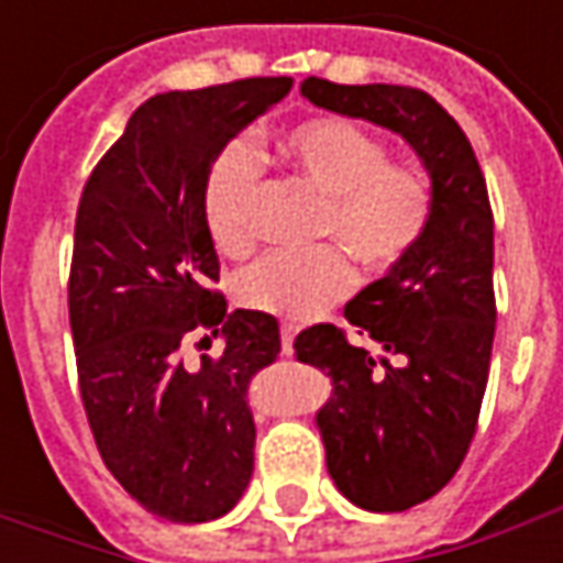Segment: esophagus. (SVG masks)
I'll list each match as a JSON object with an SVG mask.
<instances>
[{
  "label": "esophagus",
  "mask_w": 563,
  "mask_h": 563,
  "mask_svg": "<svg viewBox=\"0 0 563 563\" xmlns=\"http://www.w3.org/2000/svg\"><path fill=\"white\" fill-rule=\"evenodd\" d=\"M282 354H288L291 357L294 354V325H282Z\"/></svg>",
  "instance_id": "34e87169"
}]
</instances>
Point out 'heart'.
<instances>
[{
	"instance_id": "heart-1",
	"label": "heart",
	"mask_w": 563,
	"mask_h": 563,
	"mask_svg": "<svg viewBox=\"0 0 563 563\" xmlns=\"http://www.w3.org/2000/svg\"><path fill=\"white\" fill-rule=\"evenodd\" d=\"M282 163L325 197L316 238L335 244L307 253H275L234 278V297L256 313L303 322L347 297L357 260L369 275H385L420 247L435 216V190L420 168L391 163L388 146L338 115L291 124L278 137ZM263 181L260 153L244 141L225 143L206 172L203 219L225 256H247L256 244L253 200Z\"/></svg>"
}]
</instances>
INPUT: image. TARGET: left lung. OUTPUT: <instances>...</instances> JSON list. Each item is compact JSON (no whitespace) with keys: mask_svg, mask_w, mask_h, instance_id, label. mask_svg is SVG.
Returning a JSON list of instances; mask_svg holds the SVG:
<instances>
[{"mask_svg":"<svg viewBox=\"0 0 563 563\" xmlns=\"http://www.w3.org/2000/svg\"><path fill=\"white\" fill-rule=\"evenodd\" d=\"M300 93L400 134L435 190L420 247L344 307L357 335L373 338L388 357H373L329 322L294 341L300 363L335 382L316 413L335 486L357 508L395 514L442 492L476 435L495 338L486 178L461 124L417 87L307 77Z\"/></svg>","mask_w":563,"mask_h":563,"instance_id":"1","label":"left lung"}]
</instances>
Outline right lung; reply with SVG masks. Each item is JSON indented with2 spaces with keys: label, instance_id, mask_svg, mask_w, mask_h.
Returning <instances> with one entry per match:
<instances>
[{
  "label": "right lung",
  "instance_id": "right-lung-1",
  "mask_svg": "<svg viewBox=\"0 0 563 563\" xmlns=\"http://www.w3.org/2000/svg\"><path fill=\"white\" fill-rule=\"evenodd\" d=\"M291 90L244 77L156 93L90 172L75 219L68 319L77 385L102 464L175 523L238 505L253 476L250 385L278 360L269 313H228L203 219L212 156ZM216 334L227 351L186 363Z\"/></svg>",
  "mask_w": 563,
  "mask_h": 563
}]
</instances>
